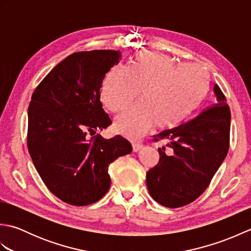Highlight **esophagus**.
Instances as JSON below:
<instances>
[{
	"label": "esophagus",
	"instance_id": "esophagus-1",
	"mask_svg": "<svg viewBox=\"0 0 251 251\" xmlns=\"http://www.w3.org/2000/svg\"><path fill=\"white\" fill-rule=\"evenodd\" d=\"M142 149V145L140 142H132V150H134V152H138L139 150H141Z\"/></svg>",
	"mask_w": 251,
	"mask_h": 251
}]
</instances>
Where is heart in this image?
Here are the masks:
<instances>
[{
	"label": "heart",
	"instance_id": "heart-1",
	"mask_svg": "<svg viewBox=\"0 0 251 251\" xmlns=\"http://www.w3.org/2000/svg\"><path fill=\"white\" fill-rule=\"evenodd\" d=\"M210 89V76L199 63H179L159 52H140L128 68L106 73L101 99L110 111H121L140 95L143 101L115 119V128L127 137L141 136L155 122L158 127L180 124L200 108Z\"/></svg>",
	"mask_w": 251,
	"mask_h": 251
}]
</instances>
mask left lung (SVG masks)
Returning <instances> with one entry per match:
<instances>
[{
  "instance_id": "1",
  "label": "left lung",
  "mask_w": 251,
  "mask_h": 251,
  "mask_svg": "<svg viewBox=\"0 0 251 251\" xmlns=\"http://www.w3.org/2000/svg\"><path fill=\"white\" fill-rule=\"evenodd\" d=\"M215 106L192 121L154 136L168 140L158 148L159 162L147 173L152 199L165 207L178 208L201 195L225 161L230 142L231 112L216 84Z\"/></svg>"
}]
</instances>
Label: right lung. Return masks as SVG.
Instances as JSON below:
<instances>
[{"label": "right lung", "instance_id": "add662e5", "mask_svg": "<svg viewBox=\"0 0 251 251\" xmlns=\"http://www.w3.org/2000/svg\"><path fill=\"white\" fill-rule=\"evenodd\" d=\"M120 50L75 52L52 69L34 90L28 110V149L52 194L86 206L108 192L109 165L132 151L122 136L89 137L111 125L100 88Z\"/></svg>", "mask_w": 251, "mask_h": 251}]
</instances>
